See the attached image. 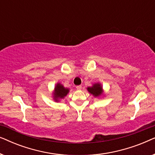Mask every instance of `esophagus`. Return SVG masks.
I'll return each instance as SVG.
<instances>
[{
	"mask_svg": "<svg viewBox=\"0 0 155 155\" xmlns=\"http://www.w3.org/2000/svg\"><path fill=\"white\" fill-rule=\"evenodd\" d=\"M76 89H77L78 90H81V89H82V86H81V85H78V86H76Z\"/></svg>",
	"mask_w": 155,
	"mask_h": 155,
	"instance_id": "obj_1",
	"label": "esophagus"
}]
</instances>
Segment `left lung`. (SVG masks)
Masks as SVG:
<instances>
[{
	"mask_svg": "<svg viewBox=\"0 0 155 155\" xmlns=\"http://www.w3.org/2000/svg\"><path fill=\"white\" fill-rule=\"evenodd\" d=\"M87 90L89 92H90L91 94L94 95L95 97H98L101 94L102 92V87L99 84H95L92 87H90L87 88Z\"/></svg>",
	"mask_w": 155,
	"mask_h": 155,
	"instance_id": "obj_1",
	"label": "left lung"
}]
</instances>
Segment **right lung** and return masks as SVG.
Segmentation results:
<instances>
[{
    "label": "right lung",
    "mask_w": 155,
    "mask_h": 155,
    "mask_svg": "<svg viewBox=\"0 0 155 155\" xmlns=\"http://www.w3.org/2000/svg\"><path fill=\"white\" fill-rule=\"evenodd\" d=\"M68 92V89L65 88L64 87L60 84H57L56 87H55V99L57 101V99L58 98H63L65 96H66Z\"/></svg>",
    "instance_id": "add662e5"
}]
</instances>
